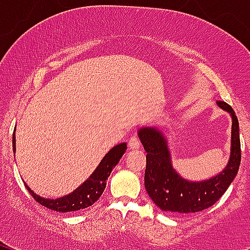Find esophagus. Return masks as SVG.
Here are the masks:
<instances>
[{"instance_id": "obj_1", "label": "esophagus", "mask_w": 250, "mask_h": 250, "mask_svg": "<svg viewBox=\"0 0 250 250\" xmlns=\"http://www.w3.org/2000/svg\"><path fill=\"white\" fill-rule=\"evenodd\" d=\"M128 147L130 148V150H137V148L140 147V140L138 137H132L128 141Z\"/></svg>"}]
</instances>
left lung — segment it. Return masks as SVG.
Returning <instances> with one entry per match:
<instances>
[{"label":"left lung","instance_id":"8db88e82","mask_svg":"<svg viewBox=\"0 0 250 250\" xmlns=\"http://www.w3.org/2000/svg\"><path fill=\"white\" fill-rule=\"evenodd\" d=\"M218 105L232 116L231 156L223 173L200 183L180 178L173 169L169 151L162 133L155 128H141L139 138L146 153L145 188L151 200L162 210L175 214L197 213L209 208L225 193L241 165L238 118L225 102Z\"/></svg>","mask_w":250,"mask_h":250}]
</instances>
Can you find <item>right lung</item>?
Segmentation results:
<instances>
[{
  "label": "right lung",
  "mask_w": 250,
  "mask_h": 250,
  "mask_svg": "<svg viewBox=\"0 0 250 250\" xmlns=\"http://www.w3.org/2000/svg\"><path fill=\"white\" fill-rule=\"evenodd\" d=\"M14 140H16V138L13 135V148L16 147L14 146ZM125 148H127V144L125 143L118 144L115 147L111 148L109 152L106 153V156L103 158V161L98 166L97 169L94 170V173L89 176V179L85 180L80 188H76L70 195L58 198V200H47V198H42L40 196L35 195L31 191V188L26 186L27 191H29L30 195L35 198L37 203L42 204L43 207H46L48 209H52L54 211L67 213V211H76L81 210V209L88 208L93 203L97 202L100 196L103 195L105 186H106V180L111 174V170L117 165L121 157L125 155Z\"/></svg>",
  "instance_id": "right-lung-1"
}]
</instances>
